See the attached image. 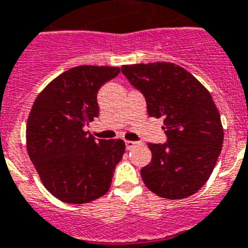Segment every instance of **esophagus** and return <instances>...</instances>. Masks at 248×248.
Wrapping results in <instances>:
<instances>
[{"label":"esophagus","instance_id":"1","mask_svg":"<svg viewBox=\"0 0 248 248\" xmlns=\"http://www.w3.org/2000/svg\"><path fill=\"white\" fill-rule=\"evenodd\" d=\"M138 143L137 142H133V140H125V146H126V149H133L134 147L137 146Z\"/></svg>","mask_w":248,"mask_h":248}]
</instances>
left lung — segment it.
<instances>
[{
	"label": "left lung",
	"instance_id": "8db88e82",
	"mask_svg": "<svg viewBox=\"0 0 248 248\" xmlns=\"http://www.w3.org/2000/svg\"><path fill=\"white\" fill-rule=\"evenodd\" d=\"M122 72L144 95L148 115L163 118L167 136L165 144H148L152 161L140 170L143 181L166 199L193 195L209 180L224 139L210 92L175 63L123 65Z\"/></svg>",
	"mask_w": 248,
	"mask_h": 248
}]
</instances>
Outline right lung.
Returning <instances> with one entry per match:
<instances>
[{
    "mask_svg": "<svg viewBox=\"0 0 248 248\" xmlns=\"http://www.w3.org/2000/svg\"><path fill=\"white\" fill-rule=\"evenodd\" d=\"M119 72V67H73L53 79L32 104L26 149L43 185L61 202L85 204L109 191L125 143L95 140L83 126L99 116V89Z\"/></svg>",
    "mask_w": 248,
    "mask_h": 248,
    "instance_id": "add662e5",
    "label": "right lung"
}]
</instances>
